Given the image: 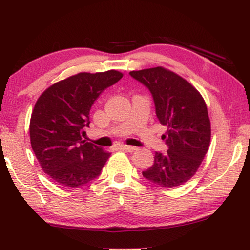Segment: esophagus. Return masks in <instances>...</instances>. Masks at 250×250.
Returning <instances> with one entry per match:
<instances>
[{
	"label": "esophagus",
	"instance_id": "1",
	"mask_svg": "<svg viewBox=\"0 0 250 250\" xmlns=\"http://www.w3.org/2000/svg\"><path fill=\"white\" fill-rule=\"evenodd\" d=\"M120 147H121V149L125 150V151H128V152H133V151L137 150V147H135V146H126V145H121V146H120Z\"/></svg>",
	"mask_w": 250,
	"mask_h": 250
}]
</instances>
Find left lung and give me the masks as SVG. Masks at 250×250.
Masks as SVG:
<instances>
[{"label": "left lung", "instance_id": "8db88e82", "mask_svg": "<svg viewBox=\"0 0 250 250\" xmlns=\"http://www.w3.org/2000/svg\"><path fill=\"white\" fill-rule=\"evenodd\" d=\"M153 97L155 113L167 130L163 139L168 150L155 152L154 163L142 175L161 188H172L195 174L210 142V121L202 95L173 71L154 68L130 71Z\"/></svg>", "mask_w": 250, "mask_h": 250}]
</instances>
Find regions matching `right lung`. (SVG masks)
I'll list each match as a JSON object with an SVG mask.
<instances>
[{"mask_svg":"<svg viewBox=\"0 0 250 250\" xmlns=\"http://www.w3.org/2000/svg\"><path fill=\"white\" fill-rule=\"evenodd\" d=\"M122 73H79L48 87L37 99L29 122L32 149L54 182L79 188L100 174L111 153L83 140L91 105Z\"/></svg>","mask_w":250,"mask_h":250,"instance_id":"1","label":"right lung"}]
</instances>
